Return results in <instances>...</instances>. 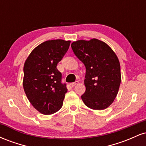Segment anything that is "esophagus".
Listing matches in <instances>:
<instances>
[{"instance_id": "1", "label": "esophagus", "mask_w": 146, "mask_h": 146, "mask_svg": "<svg viewBox=\"0 0 146 146\" xmlns=\"http://www.w3.org/2000/svg\"><path fill=\"white\" fill-rule=\"evenodd\" d=\"M78 83H79V82H78V81H76V82H75L71 83V84H70V85H71V86H72V87H73V86H76V85H77V84H78Z\"/></svg>"}]
</instances>
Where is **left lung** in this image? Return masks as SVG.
Masks as SVG:
<instances>
[{
    "mask_svg": "<svg viewBox=\"0 0 146 146\" xmlns=\"http://www.w3.org/2000/svg\"><path fill=\"white\" fill-rule=\"evenodd\" d=\"M71 48L86 67V91L82 100L91 109H106L113 104L121 83L117 55L106 43L96 38L73 42Z\"/></svg>",
    "mask_w": 146,
    "mask_h": 146,
    "instance_id": "8db88e82",
    "label": "left lung"
}]
</instances>
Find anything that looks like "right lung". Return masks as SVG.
I'll return each mask as SVG.
<instances>
[{
	"mask_svg": "<svg viewBox=\"0 0 146 146\" xmlns=\"http://www.w3.org/2000/svg\"><path fill=\"white\" fill-rule=\"evenodd\" d=\"M70 40L45 41L37 46L25 62L23 88L30 103L43 115H51L62 108L66 84L61 83L58 63L69 48Z\"/></svg>",
	"mask_w": 146,
	"mask_h": 146,
	"instance_id": "1",
	"label": "right lung"
}]
</instances>
